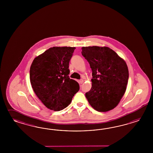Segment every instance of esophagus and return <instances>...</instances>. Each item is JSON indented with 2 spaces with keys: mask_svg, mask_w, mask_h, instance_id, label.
Listing matches in <instances>:
<instances>
[{
  "mask_svg": "<svg viewBox=\"0 0 153 153\" xmlns=\"http://www.w3.org/2000/svg\"><path fill=\"white\" fill-rule=\"evenodd\" d=\"M83 83V79H81L80 80H79V84H82Z\"/></svg>",
  "mask_w": 153,
  "mask_h": 153,
  "instance_id": "1",
  "label": "esophagus"
}]
</instances>
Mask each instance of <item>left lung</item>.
Returning <instances> with one entry per match:
<instances>
[{
    "label": "left lung",
    "instance_id": "obj_1",
    "mask_svg": "<svg viewBox=\"0 0 153 153\" xmlns=\"http://www.w3.org/2000/svg\"><path fill=\"white\" fill-rule=\"evenodd\" d=\"M81 53L92 70V87L85 94L89 104L98 111L113 109L120 102L128 83L125 61L108 47H82Z\"/></svg>",
    "mask_w": 153,
    "mask_h": 153
}]
</instances>
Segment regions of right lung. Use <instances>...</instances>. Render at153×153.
Returning <instances> with one entry per match:
<instances>
[{
	"label": "right lung",
	"mask_w": 153,
	"mask_h": 153,
	"mask_svg": "<svg viewBox=\"0 0 153 153\" xmlns=\"http://www.w3.org/2000/svg\"><path fill=\"white\" fill-rule=\"evenodd\" d=\"M75 47H53L36 57L30 70L32 88L48 108L59 111L68 106L79 84L71 79L69 63Z\"/></svg>",
	"instance_id": "right-lung-1"
}]
</instances>
